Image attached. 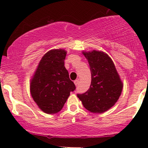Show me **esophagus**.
<instances>
[{"mask_svg":"<svg viewBox=\"0 0 148 148\" xmlns=\"http://www.w3.org/2000/svg\"><path fill=\"white\" fill-rule=\"evenodd\" d=\"M74 84H75L76 86H77L79 84V79H76V80H75V81H74Z\"/></svg>","mask_w":148,"mask_h":148,"instance_id":"34e87169","label":"esophagus"}]
</instances>
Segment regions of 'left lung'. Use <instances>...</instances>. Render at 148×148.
<instances>
[{"label":"left lung","instance_id":"1","mask_svg":"<svg viewBox=\"0 0 148 148\" xmlns=\"http://www.w3.org/2000/svg\"><path fill=\"white\" fill-rule=\"evenodd\" d=\"M89 63L91 84L85 93L78 94L88 111L101 113L117 102L123 84L111 58L103 51L93 50L83 52Z\"/></svg>","mask_w":148,"mask_h":148}]
</instances>
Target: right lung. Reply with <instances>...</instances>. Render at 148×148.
Listing matches in <instances>:
<instances>
[{
  "instance_id": "1",
  "label": "right lung",
  "mask_w": 148,
  "mask_h": 148,
  "mask_svg": "<svg viewBox=\"0 0 148 148\" xmlns=\"http://www.w3.org/2000/svg\"><path fill=\"white\" fill-rule=\"evenodd\" d=\"M66 54V51L61 49L45 53L30 80L32 97L39 108L48 114L60 111L70 92L76 89L64 67Z\"/></svg>"
}]
</instances>
